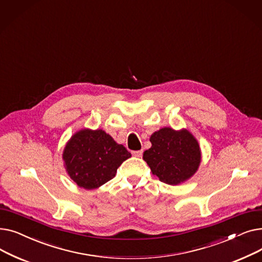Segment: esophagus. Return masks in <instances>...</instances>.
<instances>
[{"instance_id":"1","label":"esophagus","mask_w":262,"mask_h":262,"mask_svg":"<svg viewBox=\"0 0 262 262\" xmlns=\"http://www.w3.org/2000/svg\"><path fill=\"white\" fill-rule=\"evenodd\" d=\"M142 153H143L142 149H140V150H134L133 155L136 156V157H141V156H142Z\"/></svg>"}]
</instances>
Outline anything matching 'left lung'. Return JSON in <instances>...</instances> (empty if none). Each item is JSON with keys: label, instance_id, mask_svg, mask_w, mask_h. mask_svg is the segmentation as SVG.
I'll return each instance as SVG.
<instances>
[{"label": "left lung", "instance_id": "8db88e82", "mask_svg": "<svg viewBox=\"0 0 262 262\" xmlns=\"http://www.w3.org/2000/svg\"><path fill=\"white\" fill-rule=\"evenodd\" d=\"M149 141L152 146L143 153V159L160 182L178 185L198 171L201 149L189 130L163 127L150 136Z\"/></svg>", "mask_w": 262, "mask_h": 262}]
</instances>
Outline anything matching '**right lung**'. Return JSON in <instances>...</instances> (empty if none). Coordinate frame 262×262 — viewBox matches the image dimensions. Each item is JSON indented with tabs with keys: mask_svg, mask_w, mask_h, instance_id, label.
Here are the masks:
<instances>
[{
	"mask_svg": "<svg viewBox=\"0 0 262 262\" xmlns=\"http://www.w3.org/2000/svg\"><path fill=\"white\" fill-rule=\"evenodd\" d=\"M130 153L102 129H81L67 143L62 158L66 170L78 187L92 190L116 176Z\"/></svg>",
	"mask_w": 262,
	"mask_h": 262,
	"instance_id": "add662e5",
	"label": "right lung"
}]
</instances>
